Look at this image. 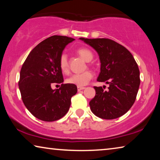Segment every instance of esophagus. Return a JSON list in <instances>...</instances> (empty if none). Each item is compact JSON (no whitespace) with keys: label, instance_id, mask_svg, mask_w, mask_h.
<instances>
[{"label":"esophagus","instance_id":"34e87169","mask_svg":"<svg viewBox=\"0 0 160 160\" xmlns=\"http://www.w3.org/2000/svg\"><path fill=\"white\" fill-rule=\"evenodd\" d=\"M85 88H84V87H78V91H81L85 89Z\"/></svg>","mask_w":160,"mask_h":160}]
</instances>
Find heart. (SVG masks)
<instances>
[{
    "mask_svg": "<svg viewBox=\"0 0 160 160\" xmlns=\"http://www.w3.org/2000/svg\"><path fill=\"white\" fill-rule=\"evenodd\" d=\"M77 53L81 58L87 62H90L93 58V53L87 48H80L77 50ZM59 67L61 71L64 73H68L69 71V64L67 56L65 53L61 54L59 58ZM93 78V73L90 70L72 75L68 78L66 82L71 85H77L78 87H82L86 85L92 78Z\"/></svg>",
    "mask_w": 160,
    "mask_h": 160,
    "instance_id": "b5f03b06",
    "label": "heart"
}]
</instances>
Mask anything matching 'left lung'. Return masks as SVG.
Listing matches in <instances>:
<instances>
[{
    "mask_svg": "<svg viewBox=\"0 0 160 160\" xmlns=\"http://www.w3.org/2000/svg\"><path fill=\"white\" fill-rule=\"evenodd\" d=\"M86 44L98 53L101 68L98 82L109 84L107 91L94 87L95 97L90 102L94 115L104 119H114L128 112L138 92L140 70L131 53L123 46L109 39H85Z\"/></svg>",
    "mask_w": 160,
    "mask_h": 160,
    "instance_id": "8db88e82",
    "label": "left lung"
}]
</instances>
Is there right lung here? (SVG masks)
Masks as SVG:
<instances>
[{
    "label": "right lung",
    "mask_w": 160,
    "mask_h": 160,
    "mask_svg": "<svg viewBox=\"0 0 160 160\" xmlns=\"http://www.w3.org/2000/svg\"><path fill=\"white\" fill-rule=\"evenodd\" d=\"M66 36L54 35L31 51L22 66L18 82L22 102L32 115L44 121L61 118L69 110L76 85L63 84L59 58L66 46L74 41ZM54 83H61L52 90Z\"/></svg>",
    "instance_id": "add662e5"
}]
</instances>
